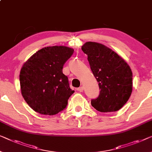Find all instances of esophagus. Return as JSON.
<instances>
[{"label": "esophagus", "instance_id": "obj_1", "mask_svg": "<svg viewBox=\"0 0 152 152\" xmlns=\"http://www.w3.org/2000/svg\"><path fill=\"white\" fill-rule=\"evenodd\" d=\"M77 90H78V91H80V92H83V90H84V87H80L78 88V89H77Z\"/></svg>", "mask_w": 152, "mask_h": 152}]
</instances>
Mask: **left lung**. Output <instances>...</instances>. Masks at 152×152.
I'll return each mask as SVG.
<instances>
[{
    "label": "left lung",
    "instance_id": "obj_1",
    "mask_svg": "<svg viewBox=\"0 0 152 152\" xmlns=\"http://www.w3.org/2000/svg\"><path fill=\"white\" fill-rule=\"evenodd\" d=\"M91 69L99 83L98 97L92 99L93 107L102 113L121 108L132 91V72L127 63L104 45L89 42L82 46Z\"/></svg>",
    "mask_w": 152,
    "mask_h": 152
}]
</instances>
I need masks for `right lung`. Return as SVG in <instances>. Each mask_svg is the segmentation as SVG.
<instances>
[{
    "instance_id": "add662e5",
    "label": "right lung",
    "mask_w": 152,
    "mask_h": 152,
    "mask_svg": "<svg viewBox=\"0 0 152 152\" xmlns=\"http://www.w3.org/2000/svg\"><path fill=\"white\" fill-rule=\"evenodd\" d=\"M73 53V49L66 46L45 47L22 66L20 74L22 95L35 112L53 115L67 107L74 91L70 89L63 68Z\"/></svg>"
}]
</instances>
